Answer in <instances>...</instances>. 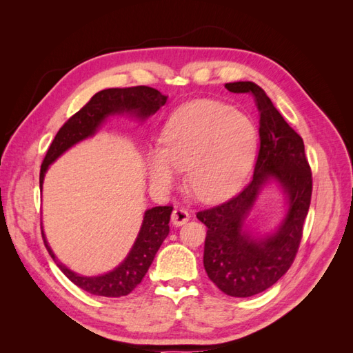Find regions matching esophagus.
Segmentation results:
<instances>
[{
    "label": "esophagus",
    "mask_w": 353,
    "mask_h": 353,
    "mask_svg": "<svg viewBox=\"0 0 353 353\" xmlns=\"http://www.w3.org/2000/svg\"><path fill=\"white\" fill-rule=\"evenodd\" d=\"M188 219H190V213L185 209H181V208H175L172 212V216H170V221H172L175 227L184 225Z\"/></svg>",
    "instance_id": "obj_1"
}]
</instances>
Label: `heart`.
Returning <instances> with one entry per match:
<instances>
[{
	"mask_svg": "<svg viewBox=\"0 0 353 353\" xmlns=\"http://www.w3.org/2000/svg\"><path fill=\"white\" fill-rule=\"evenodd\" d=\"M162 148L148 154L154 187L172 190L179 170H188L187 185L197 199L212 201L232 193L253 162L256 130L248 116L212 100L183 105L166 122Z\"/></svg>",
	"mask_w": 353,
	"mask_h": 353,
	"instance_id": "b5f03b06",
	"label": "heart"
}]
</instances>
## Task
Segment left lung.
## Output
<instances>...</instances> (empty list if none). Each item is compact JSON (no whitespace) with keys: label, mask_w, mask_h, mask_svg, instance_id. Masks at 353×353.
<instances>
[{"label":"left lung","mask_w":353,"mask_h":353,"mask_svg":"<svg viewBox=\"0 0 353 353\" xmlns=\"http://www.w3.org/2000/svg\"><path fill=\"white\" fill-rule=\"evenodd\" d=\"M225 88L253 97L259 110V154L250 183L232 199L197 212V219L208 227L203 265L209 279L228 296L250 297L274 285L292 266L311 205L312 174L302 137L261 87L245 81L225 83ZM271 182L285 196V218L271 233H253L248 215Z\"/></svg>","instance_id":"left-lung-1"}]
</instances>
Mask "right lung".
Wrapping results in <instances>:
<instances>
[{"label": "right lung", "mask_w": 353, "mask_h": 353, "mask_svg": "<svg viewBox=\"0 0 353 353\" xmlns=\"http://www.w3.org/2000/svg\"><path fill=\"white\" fill-rule=\"evenodd\" d=\"M168 97L150 87H131V88H109L97 92L94 97L74 113L70 119L63 125L52 140L44 162L41 165L39 187L42 190L44 178L51 163L66 153L69 148L87 138L94 137L100 126L116 114H130L138 121H145L154 114ZM172 206H156L144 212L141 228L132 244L126 258L116 266L114 270L101 274L87 276L73 272L66 265H63L54 252L50 248L47 237L42 228V239L51 254L52 261L57 263L61 272L77 284L82 290L95 296L121 297L130 294L134 288L141 283L144 275L154 259V256L169 234V219L172 213Z\"/></svg>", "instance_id": "right-lung-1"}]
</instances>
